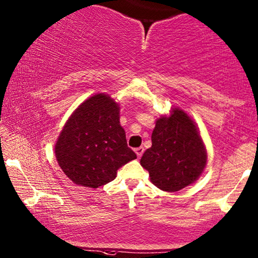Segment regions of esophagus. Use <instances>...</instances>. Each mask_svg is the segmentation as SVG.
I'll return each mask as SVG.
<instances>
[{
    "instance_id": "34e87169",
    "label": "esophagus",
    "mask_w": 258,
    "mask_h": 258,
    "mask_svg": "<svg viewBox=\"0 0 258 258\" xmlns=\"http://www.w3.org/2000/svg\"><path fill=\"white\" fill-rule=\"evenodd\" d=\"M135 152H136V155H137L138 158H140V157H142V155H143V152H144V148H142V147L137 148L136 150H135Z\"/></svg>"
}]
</instances>
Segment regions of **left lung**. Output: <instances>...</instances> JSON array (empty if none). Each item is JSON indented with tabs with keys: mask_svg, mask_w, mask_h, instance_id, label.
<instances>
[{
	"mask_svg": "<svg viewBox=\"0 0 258 258\" xmlns=\"http://www.w3.org/2000/svg\"><path fill=\"white\" fill-rule=\"evenodd\" d=\"M152 145L141 158L150 180L166 192L193 184L206 166V148L196 123L179 108L156 121Z\"/></svg>",
	"mask_w": 258,
	"mask_h": 258,
	"instance_id": "left-lung-1",
	"label": "left lung"
}]
</instances>
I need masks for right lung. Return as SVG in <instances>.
Returning a JSON list of instances; mask_svg holds the SVG:
<instances>
[{
    "label": "right lung",
    "mask_w": 258,
    "mask_h": 258,
    "mask_svg": "<svg viewBox=\"0 0 258 258\" xmlns=\"http://www.w3.org/2000/svg\"><path fill=\"white\" fill-rule=\"evenodd\" d=\"M58 164L74 184L98 188L137 156L128 148L120 107L109 95L95 94L65 123L54 147Z\"/></svg>",
    "instance_id": "obj_1"
}]
</instances>
